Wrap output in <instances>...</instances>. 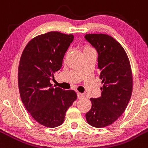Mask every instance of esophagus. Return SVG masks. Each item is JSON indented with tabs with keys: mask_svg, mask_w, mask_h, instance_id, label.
Listing matches in <instances>:
<instances>
[{
	"mask_svg": "<svg viewBox=\"0 0 148 148\" xmlns=\"http://www.w3.org/2000/svg\"><path fill=\"white\" fill-rule=\"evenodd\" d=\"M77 97H78L79 99H82L85 97V95L84 94H82V93H77Z\"/></svg>",
	"mask_w": 148,
	"mask_h": 148,
	"instance_id": "esophagus-1",
	"label": "esophagus"
}]
</instances>
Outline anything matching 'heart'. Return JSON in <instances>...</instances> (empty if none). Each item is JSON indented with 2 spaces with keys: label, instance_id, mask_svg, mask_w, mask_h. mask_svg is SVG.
<instances>
[{
  "label": "heart",
  "instance_id": "obj_1",
  "mask_svg": "<svg viewBox=\"0 0 148 148\" xmlns=\"http://www.w3.org/2000/svg\"><path fill=\"white\" fill-rule=\"evenodd\" d=\"M92 49V48H91V47H89V46H88V45H86V46H84V51L87 50V49Z\"/></svg>",
  "mask_w": 148,
  "mask_h": 148
}]
</instances>
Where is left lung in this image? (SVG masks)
<instances>
[{"label":"left lung","mask_w":148,"mask_h":148,"mask_svg":"<svg viewBox=\"0 0 148 148\" xmlns=\"http://www.w3.org/2000/svg\"><path fill=\"white\" fill-rule=\"evenodd\" d=\"M85 38L98 52V69L101 79V96L90 99L91 108L87 123L103 127L114 123L126 108L133 91L131 66L123 47L106 34H87Z\"/></svg>","instance_id":"left-lung-1"}]
</instances>
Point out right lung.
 <instances>
[{
    "instance_id": "obj_1",
    "label": "right lung",
    "mask_w": 148,
    "mask_h": 148,
    "mask_svg": "<svg viewBox=\"0 0 148 148\" xmlns=\"http://www.w3.org/2000/svg\"><path fill=\"white\" fill-rule=\"evenodd\" d=\"M73 40V35L52 31L32 39L22 53L18 66L21 100L32 117L44 126L62 125L77 98L73 90L54 88L50 83Z\"/></svg>"
}]
</instances>
